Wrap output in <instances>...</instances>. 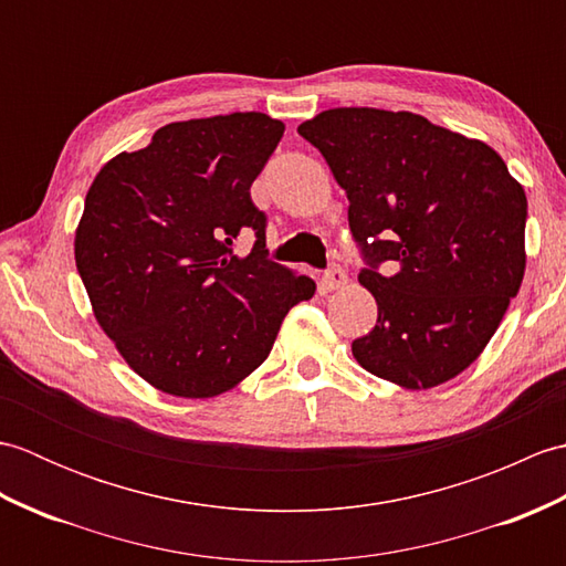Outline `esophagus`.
Segmentation results:
<instances>
[{
    "mask_svg": "<svg viewBox=\"0 0 566 566\" xmlns=\"http://www.w3.org/2000/svg\"><path fill=\"white\" fill-rule=\"evenodd\" d=\"M347 284V274L340 268V264H331L326 270V274L321 276V290L323 292H333V290H340V286Z\"/></svg>",
    "mask_w": 566,
    "mask_h": 566,
    "instance_id": "obj_1",
    "label": "esophagus"
}]
</instances>
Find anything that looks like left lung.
Here are the masks:
<instances>
[{"label": "left lung", "mask_w": 566, "mask_h": 566, "mask_svg": "<svg viewBox=\"0 0 566 566\" xmlns=\"http://www.w3.org/2000/svg\"><path fill=\"white\" fill-rule=\"evenodd\" d=\"M326 158L377 298L353 343L375 377L430 389L482 355L525 272L527 199L501 155L411 112L328 109L298 126ZM388 264L381 275L378 268Z\"/></svg>", "instance_id": "8db88e82"}]
</instances>
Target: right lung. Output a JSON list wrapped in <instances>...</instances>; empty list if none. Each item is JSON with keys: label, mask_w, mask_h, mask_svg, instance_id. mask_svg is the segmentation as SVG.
<instances>
[{"label": "right lung", "mask_w": 566, "mask_h": 566, "mask_svg": "<svg viewBox=\"0 0 566 566\" xmlns=\"http://www.w3.org/2000/svg\"><path fill=\"white\" fill-rule=\"evenodd\" d=\"M284 124L260 112L191 118L106 163L84 199L75 262L102 331L165 394L209 399L268 359L316 282L268 258L250 187ZM256 233L238 259L240 232Z\"/></svg>", "instance_id": "add662e5"}]
</instances>
